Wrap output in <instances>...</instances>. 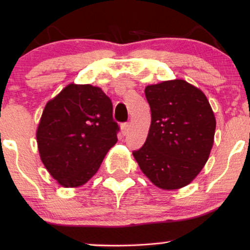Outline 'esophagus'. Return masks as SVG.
Instances as JSON below:
<instances>
[{
	"instance_id": "esophagus-1",
	"label": "esophagus",
	"mask_w": 250,
	"mask_h": 250,
	"mask_svg": "<svg viewBox=\"0 0 250 250\" xmlns=\"http://www.w3.org/2000/svg\"><path fill=\"white\" fill-rule=\"evenodd\" d=\"M121 130H122V134L123 135H127L129 133V130H130V123H129V122L122 123Z\"/></svg>"
}]
</instances>
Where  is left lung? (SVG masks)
Wrapping results in <instances>:
<instances>
[{"label": "left lung", "mask_w": 250, "mask_h": 250, "mask_svg": "<svg viewBox=\"0 0 250 250\" xmlns=\"http://www.w3.org/2000/svg\"><path fill=\"white\" fill-rule=\"evenodd\" d=\"M151 123L133 155L155 186L173 190L189 185L207 162L216 121L205 94L183 80L147 85Z\"/></svg>", "instance_id": "1"}]
</instances>
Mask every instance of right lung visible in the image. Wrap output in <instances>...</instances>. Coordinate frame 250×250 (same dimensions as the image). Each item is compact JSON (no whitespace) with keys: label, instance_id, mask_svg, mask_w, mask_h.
Returning <instances> with one entry per match:
<instances>
[{"label":"right lung","instance_id":"1","mask_svg":"<svg viewBox=\"0 0 250 250\" xmlns=\"http://www.w3.org/2000/svg\"><path fill=\"white\" fill-rule=\"evenodd\" d=\"M119 130L101 88L69 84L43 110L36 133L40 156L60 185L79 187L99 170Z\"/></svg>","mask_w":250,"mask_h":250}]
</instances>
